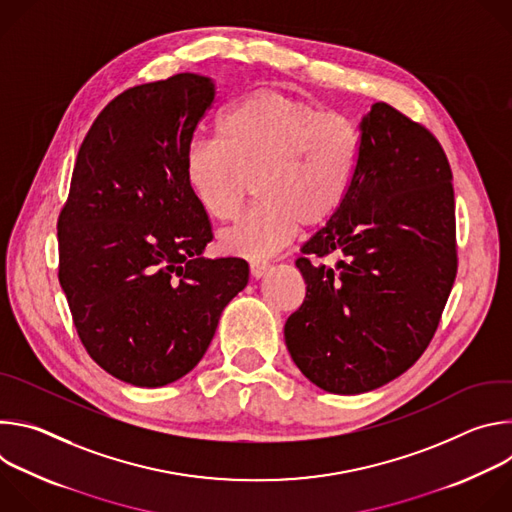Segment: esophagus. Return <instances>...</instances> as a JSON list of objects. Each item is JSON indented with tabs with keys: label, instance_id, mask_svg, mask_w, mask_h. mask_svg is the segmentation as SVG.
<instances>
[{
	"label": "esophagus",
	"instance_id": "obj_1",
	"mask_svg": "<svg viewBox=\"0 0 512 512\" xmlns=\"http://www.w3.org/2000/svg\"><path fill=\"white\" fill-rule=\"evenodd\" d=\"M249 271H251V277H253V279H261V277L269 271V265H267L265 261H251Z\"/></svg>",
	"mask_w": 512,
	"mask_h": 512
}]
</instances>
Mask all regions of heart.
I'll return each mask as SVG.
<instances>
[{
	"label": "heart",
	"instance_id": "obj_1",
	"mask_svg": "<svg viewBox=\"0 0 512 512\" xmlns=\"http://www.w3.org/2000/svg\"><path fill=\"white\" fill-rule=\"evenodd\" d=\"M216 137L192 141L184 156L186 186L198 206L216 221H231L253 178L261 200L221 235L229 255L271 257L302 225L328 223L350 194L360 131L344 113L261 87L223 113Z\"/></svg>",
	"mask_w": 512,
	"mask_h": 512
}]
</instances>
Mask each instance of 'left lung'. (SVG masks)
I'll list each match as a JSON object with an SVG mask.
<instances>
[{
    "mask_svg": "<svg viewBox=\"0 0 512 512\" xmlns=\"http://www.w3.org/2000/svg\"><path fill=\"white\" fill-rule=\"evenodd\" d=\"M332 252L336 268L323 263ZM302 253L306 300L283 328L298 369L336 395L405 373L429 346L458 273L452 168L435 135L375 103L360 123L350 194Z\"/></svg>",
    "mask_w": 512,
    "mask_h": 512,
    "instance_id": "obj_1",
    "label": "left lung"
}]
</instances>
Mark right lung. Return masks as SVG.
Returning a JSON list of instances; mask_svg holds the SVG:
<instances>
[{
  "label": "right lung",
  "mask_w": 512,
  "mask_h": 512,
  "mask_svg": "<svg viewBox=\"0 0 512 512\" xmlns=\"http://www.w3.org/2000/svg\"><path fill=\"white\" fill-rule=\"evenodd\" d=\"M214 103L210 79L180 72L131 87L93 121L58 214V281L91 358L135 387H164L204 356L243 259H204L208 214L184 156Z\"/></svg>",
  "instance_id": "add662e5"
}]
</instances>
